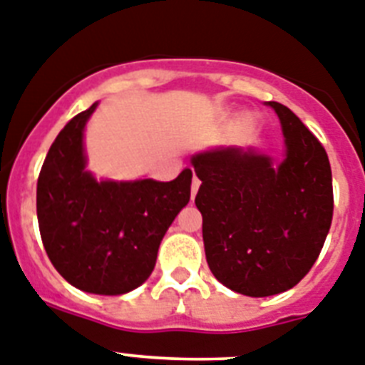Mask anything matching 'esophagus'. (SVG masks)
<instances>
[{
	"mask_svg": "<svg viewBox=\"0 0 365 365\" xmlns=\"http://www.w3.org/2000/svg\"><path fill=\"white\" fill-rule=\"evenodd\" d=\"M199 179L197 177H194V180H192V197H195V194H197V190H199Z\"/></svg>",
	"mask_w": 365,
	"mask_h": 365,
	"instance_id": "obj_1",
	"label": "esophagus"
}]
</instances>
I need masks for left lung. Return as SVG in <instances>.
Listing matches in <instances>:
<instances>
[{"label": "left lung", "instance_id": "left-lung-1", "mask_svg": "<svg viewBox=\"0 0 365 365\" xmlns=\"http://www.w3.org/2000/svg\"><path fill=\"white\" fill-rule=\"evenodd\" d=\"M277 112L284 158L217 148L192 157L201 180L205 255L221 284L249 297L294 288L322 253L332 223V171L319 140L288 107Z\"/></svg>", "mask_w": 365, "mask_h": 365}]
</instances>
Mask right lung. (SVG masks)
Here are the masks:
<instances>
[{
	"label": "right lung",
	"mask_w": 365,
	"mask_h": 365,
	"mask_svg": "<svg viewBox=\"0 0 365 365\" xmlns=\"http://www.w3.org/2000/svg\"><path fill=\"white\" fill-rule=\"evenodd\" d=\"M96 107L71 118L49 148L36 185V216L46 253L71 286L121 295L151 275L162 238L190 201L192 170L170 182L96 180L83 144Z\"/></svg>",
	"instance_id": "add662e5"
}]
</instances>
